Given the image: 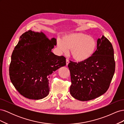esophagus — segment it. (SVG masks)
<instances>
[{
    "label": "esophagus",
    "instance_id": "obj_1",
    "mask_svg": "<svg viewBox=\"0 0 124 124\" xmlns=\"http://www.w3.org/2000/svg\"><path fill=\"white\" fill-rule=\"evenodd\" d=\"M69 63V60H68V59H66V65H67V66L68 65Z\"/></svg>",
    "mask_w": 124,
    "mask_h": 124
}]
</instances>
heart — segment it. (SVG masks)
Instances as JSON below:
<instances>
[{"mask_svg": "<svg viewBox=\"0 0 124 124\" xmlns=\"http://www.w3.org/2000/svg\"><path fill=\"white\" fill-rule=\"evenodd\" d=\"M57 47L61 53H66L70 49L73 58L83 62L94 53L97 47L96 40L93 37L83 33H73L57 40Z\"/></svg>", "mask_w": 124, "mask_h": 124, "instance_id": "b5f03b06", "label": "heart"}]
</instances>
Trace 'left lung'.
I'll return each mask as SVG.
<instances>
[{"instance_id": "obj_1", "label": "left lung", "mask_w": 124, "mask_h": 124, "mask_svg": "<svg viewBox=\"0 0 124 124\" xmlns=\"http://www.w3.org/2000/svg\"><path fill=\"white\" fill-rule=\"evenodd\" d=\"M70 62V93L73 98L88 101L107 91L114 74L115 62L113 46L107 38L102 36L98 39L97 50L88 59Z\"/></svg>"}]
</instances>
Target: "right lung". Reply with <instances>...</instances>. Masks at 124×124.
<instances>
[{
  "mask_svg": "<svg viewBox=\"0 0 124 124\" xmlns=\"http://www.w3.org/2000/svg\"><path fill=\"white\" fill-rule=\"evenodd\" d=\"M56 39H49L42 32L28 31L20 37L11 55L10 80L21 95L38 100L50 92L48 78L54 71L66 65V58L51 50Z\"/></svg>",
  "mask_w": 124,
  "mask_h": 124,
  "instance_id": "right-lung-1",
  "label": "right lung"
}]
</instances>
